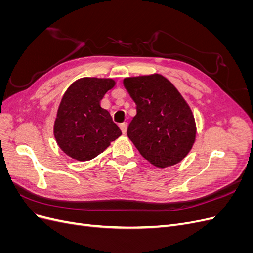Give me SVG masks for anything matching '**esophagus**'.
<instances>
[{
	"label": "esophagus",
	"instance_id": "esophagus-1",
	"mask_svg": "<svg viewBox=\"0 0 253 253\" xmlns=\"http://www.w3.org/2000/svg\"><path fill=\"white\" fill-rule=\"evenodd\" d=\"M119 126H120V128H121L122 133L126 134V128H127V124H126V122H122V124H120Z\"/></svg>",
	"mask_w": 253,
	"mask_h": 253
}]
</instances>
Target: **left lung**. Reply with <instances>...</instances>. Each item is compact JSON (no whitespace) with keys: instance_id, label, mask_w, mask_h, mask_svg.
<instances>
[{"instance_id":"left-lung-1","label":"left lung","mask_w":253,"mask_h":253,"mask_svg":"<svg viewBox=\"0 0 253 253\" xmlns=\"http://www.w3.org/2000/svg\"><path fill=\"white\" fill-rule=\"evenodd\" d=\"M136 103L127 137L141 156L157 168L180 163L193 147L196 124L187 101L160 74L124 79Z\"/></svg>"}]
</instances>
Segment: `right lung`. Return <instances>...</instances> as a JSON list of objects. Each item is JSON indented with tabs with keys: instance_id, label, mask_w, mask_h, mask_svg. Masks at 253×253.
Returning <instances> with one entry per match:
<instances>
[{
	"instance_id": "obj_1",
	"label": "right lung",
	"mask_w": 253,
	"mask_h": 253,
	"mask_svg": "<svg viewBox=\"0 0 253 253\" xmlns=\"http://www.w3.org/2000/svg\"><path fill=\"white\" fill-rule=\"evenodd\" d=\"M111 78L85 77L64 93L53 124V136L67 156L86 162L98 156L121 135L100 100L115 86Z\"/></svg>"
}]
</instances>
